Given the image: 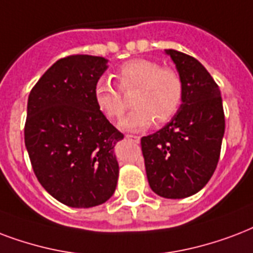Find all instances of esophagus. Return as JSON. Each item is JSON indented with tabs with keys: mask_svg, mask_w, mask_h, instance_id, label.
<instances>
[{
	"mask_svg": "<svg viewBox=\"0 0 253 253\" xmlns=\"http://www.w3.org/2000/svg\"><path fill=\"white\" fill-rule=\"evenodd\" d=\"M126 138H127V139L132 140V142H135V143H139V140H140V136H138V135H130V134H127V135H126Z\"/></svg>",
	"mask_w": 253,
	"mask_h": 253,
	"instance_id": "1",
	"label": "esophagus"
}]
</instances>
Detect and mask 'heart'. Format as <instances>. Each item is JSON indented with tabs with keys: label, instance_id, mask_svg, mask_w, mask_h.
Masks as SVG:
<instances>
[{
	"label": "heart",
	"instance_id": "obj_1",
	"mask_svg": "<svg viewBox=\"0 0 253 253\" xmlns=\"http://www.w3.org/2000/svg\"><path fill=\"white\" fill-rule=\"evenodd\" d=\"M119 88L131 96L134 109L121 122L123 130L139 131L154 123L171 121L180 109L184 95L182 77L169 67H162L151 59H132L123 63L115 73ZM98 109L110 121H118L126 111L128 102L114 88L109 80L102 78L94 88Z\"/></svg>",
	"mask_w": 253,
	"mask_h": 253
}]
</instances>
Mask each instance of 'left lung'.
<instances>
[{
  "label": "left lung",
  "instance_id": "obj_1",
  "mask_svg": "<svg viewBox=\"0 0 253 253\" xmlns=\"http://www.w3.org/2000/svg\"><path fill=\"white\" fill-rule=\"evenodd\" d=\"M182 77L180 109L163 128L140 139L148 184L159 196L183 199L199 192L216 169L225 121L219 86L202 63L169 49Z\"/></svg>",
  "mask_w": 253,
  "mask_h": 253
}]
</instances>
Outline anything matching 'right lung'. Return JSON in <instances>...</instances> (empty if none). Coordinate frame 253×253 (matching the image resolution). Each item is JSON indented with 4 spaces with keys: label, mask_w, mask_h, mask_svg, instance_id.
<instances>
[{
    "label": "right lung",
    "mask_w": 253,
    "mask_h": 253,
    "mask_svg": "<svg viewBox=\"0 0 253 253\" xmlns=\"http://www.w3.org/2000/svg\"><path fill=\"white\" fill-rule=\"evenodd\" d=\"M106 63L86 54L61 58L29 94L25 146L33 171L50 195L69 207L105 203L118 182L114 147L123 134L94 99Z\"/></svg>",
    "instance_id": "add662e5"
}]
</instances>
